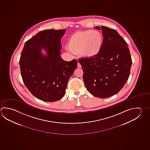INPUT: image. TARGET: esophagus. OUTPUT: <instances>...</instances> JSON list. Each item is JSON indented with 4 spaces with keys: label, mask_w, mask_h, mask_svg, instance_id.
I'll return each instance as SVG.
<instances>
[{
    "label": "esophagus",
    "mask_w": 150,
    "mask_h": 150,
    "mask_svg": "<svg viewBox=\"0 0 150 150\" xmlns=\"http://www.w3.org/2000/svg\"><path fill=\"white\" fill-rule=\"evenodd\" d=\"M77 67H78V68H81V67H82L81 65L79 62L77 63Z\"/></svg>",
    "instance_id": "34e87169"
}]
</instances>
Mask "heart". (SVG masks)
Masks as SVG:
<instances>
[{
    "label": "heart",
    "mask_w": 150,
    "mask_h": 150,
    "mask_svg": "<svg viewBox=\"0 0 150 150\" xmlns=\"http://www.w3.org/2000/svg\"><path fill=\"white\" fill-rule=\"evenodd\" d=\"M103 41V36L99 31H81L70 36L68 39V48L73 52H80L85 58H92L100 53Z\"/></svg>",
    "instance_id": "obj_1"
}]
</instances>
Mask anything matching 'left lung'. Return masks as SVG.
I'll return each instance as SVG.
<instances>
[{"label":"left lung","instance_id":"obj_1","mask_svg":"<svg viewBox=\"0 0 150 150\" xmlns=\"http://www.w3.org/2000/svg\"><path fill=\"white\" fill-rule=\"evenodd\" d=\"M104 41L100 53L79 61L84 72L83 80L91 93L106 98L118 93L129 76L132 64L125 40L115 30L101 26Z\"/></svg>","mask_w":150,"mask_h":150}]
</instances>
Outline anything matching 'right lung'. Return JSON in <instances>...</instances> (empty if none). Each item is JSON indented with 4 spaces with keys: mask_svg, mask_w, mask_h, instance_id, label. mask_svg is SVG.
<instances>
[{
    "mask_svg": "<svg viewBox=\"0 0 150 150\" xmlns=\"http://www.w3.org/2000/svg\"><path fill=\"white\" fill-rule=\"evenodd\" d=\"M66 29H49L39 32L26 42L20 57L21 73L26 87L45 102L56 101L64 96L68 81L77 68V60L66 62L60 56L61 39Z\"/></svg>",
    "mask_w": 150,
    "mask_h": 150,
    "instance_id": "add662e5",
    "label": "right lung"
}]
</instances>
